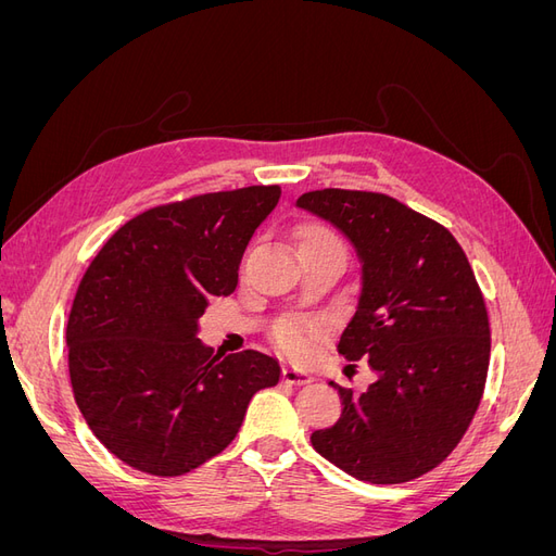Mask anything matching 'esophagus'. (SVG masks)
Here are the masks:
<instances>
[{
    "instance_id": "esophagus-1",
    "label": "esophagus",
    "mask_w": 556,
    "mask_h": 556,
    "mask_svg": "<svg viewBox=\"0 0 556 556\" xmlns=\"http://www.w3.org/2000/svg\"><path fill=\"white\" fill-rule=\"evenodd\" d=\"M282 380L288 384H311L313 382V376L308 371H301V368H294V366H285L282 368Z\"/></svg>"
}]
</instances>
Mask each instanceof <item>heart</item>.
<instances>
[{
	"label": "heart",
	"instance_id": "obj_1",
	"mask_svg": "<svg viewBox=\"0 0 556 556\" xmlns=\"http://www.w3.org/2000/svg\"><path fill=\"white\" fill-rule=\"evenodd\" d=\"M306 243H341V241L336 239V233L327 227H308L299 239V245H306ZM325 333H327V325L323 319L290 317L278 325V329L274 331V341L282 352H288L290 357L308 359L315 352V345L325 339Z\"/></svg>",
	"mask_w": 556,
	"mask_h": 556
}]
</instances>
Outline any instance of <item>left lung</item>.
<instances>
[{"mask_svg":"<svg viewBox=\"0 0 556 556\" xmlns=\"http://www.w3.org/2000/svg\"><path fill=\"white\" fill-rule=\"evenodd\" d=\"M362 260V294L339 339L378 380L362 394L331 382L343 415L311 435L352 478L399 484L447 459L473 422L490 368V315L457 239L394 197L325 188L301 194Z\"/></svg>","mask_w":556,"mask_h":556,"instance_id":"1","label":"left lung"}]
</instances>
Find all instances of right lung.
Returning <instances> with one entry per match:
<instances>
[{
  "label": "right lung",
  "instance_id": "right-lung-1",
  "mask_svg": "<svg viewBox=\"0 0 556 556\" xmlns=\"http://www.w3.org/2000/svg\"><path fill=\"white\" fill-rule=\"evenodd\" d=\"M280 185L194 194L131 217L74 296L66 345L76 406L102 445L148 476L176 478L220 454L280 366L257 350L213 355L197 339L211 296L237 290L252 233Z\"/></svg>",
  "mask_w": 556,
  "mask_h": 556
}]
</instances>
